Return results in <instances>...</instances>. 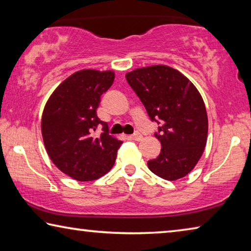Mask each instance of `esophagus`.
Masks as SVG:
<instances>
[{
    "mask_svg": "<svg viewBox=\"0 0 251 251\" xmlns=\"http://www.w3.org/2000/svg\"><path fill=\"white\" fill-rule=\"evenodd\" d=\"M129 138L133 139V141H137V142H138V141H141V139H142L143 137H142V134L135 133V134H133V135H130Z\"/></svg>",
    "mask_w": 251,
    "mask_h": 251,
    "instance_id": "obj_1",
    "label": "esophagus"
}]
</instances>
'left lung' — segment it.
I'll return each mask as SVG.
<instances>
[{"label":"left lung","mask_w":251,"mask_h":251,"mask_svg":"<svg viewBox=\"0 0 251 251\" xmlns=\"http://www.w3.org/2000/svg\"><path fill=\"white\" fill-rule=\"evenodd\" d=\"M127 83L160 126L155 137L161 144L158 157L148 168L160 178L177 180L193 171L205 150L208 117L201 95L180 72L166 65L136 69Z\"/></svg>","instance_id":"1"}]
</instances>
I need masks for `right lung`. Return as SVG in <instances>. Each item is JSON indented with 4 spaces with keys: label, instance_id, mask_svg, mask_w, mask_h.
I'll list each match as a JSON object with an SVG mask.
<instances>
[{
    "label": "right lung",
    "instance_id": "obj_1",
    "mask_svg": "<svg viewBox=\"0 0 251 251\" xmlns=\"http://www.w3.org/2000/svg\"><path fill=\"white\" fill-rule=\"evenodd\" d=\"M113 71L82 70L58 85L42 115L46 151L59 171L79 181L94 180L115 164L122 141L108 134V125L97 117L101 94L112 86ZM100 125L103 133L94 131Z\"/></svg>",
    "mask_w": 251,
    "mask_h": 251
}]
</instances>
